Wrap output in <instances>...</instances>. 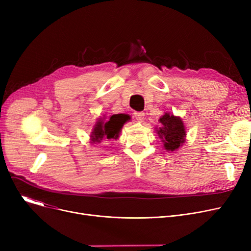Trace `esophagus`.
<instances>
[{"instance_id": "1", "label": "esophagus", "mask_w": 251, "mask_h": 251, "mask_svg": "<svg viewBox=\"0 0 251 251\" xmlns=\"http://www.w3.org/2000/svg\"><path fill=\"white\" fill-rule=\"evenodd\" d=\"M134 116L138 122H142L144 118V112H134Z\"/></svg>"}]
</instances>
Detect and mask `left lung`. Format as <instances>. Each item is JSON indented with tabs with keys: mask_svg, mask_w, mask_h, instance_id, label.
<instances>
[{
	"mask_svg": "<svg viewBox=\"0 0 251 251\" xmlns=\"http://www.w3.org/2000/svg\"><path fill=\"white\" fill-rule=\"evenodd\" d=\"M159 122L162 127L156 130V133L162 139L165 150L168 151H177L185 142L186 137L185 126L181 118L165 113L159 119Z\"/></svg>",
	"mask_w": 251,
	"mask_h": 251,
	"instance_id": "obj_1",
	"label": "left lung"
}]
</instances>
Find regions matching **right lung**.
I'll return each instance as SVG.
<instances>
[{"label":"right lung","instance_id":"obj_1","mask_svg":"<svg viewBox=\"0 0 251 251\" xmlns=\"http://www.w3.org/2000/svg\"><path fill=\"white\" fill-rule=\"evenodd\" d=\"M128 120L130 117L126 114L113 115L107 120L104 118L99 119L90 135L91 143H100L102 139H118L123 125Z\"/></svg>","mask_w":251,"mask_h":251}]
</instances>
